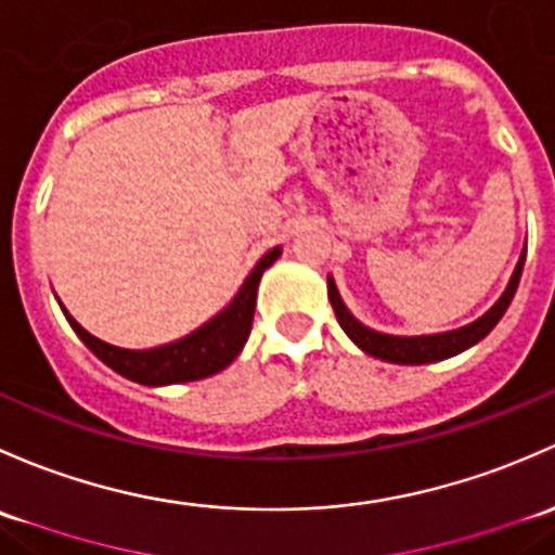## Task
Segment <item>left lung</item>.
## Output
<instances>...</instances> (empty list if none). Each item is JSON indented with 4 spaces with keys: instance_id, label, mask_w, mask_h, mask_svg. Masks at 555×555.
I'll return each mask as SVG.
<instances>
[{
    "instance_id": "8db88e82",
    "label": "left lung",
    "mask_w": 555,
    "mask_h": 555,
    "mask_svg": "<svg viewBox=\"0 0 555 555\" xmlns=\"http://www.w3.org/2000/svg\"><path fill=\"white\" fill-rule=\"evenodd\" d=\"M524 259H527V245H524L521 259H518L516 270H513L511 280H507L502 296L489 307L487 312H483L481 318L462 325V328L441 331V334L398 336V334H385V331L369 328V325L361 323V320L347 310V305L341 301L339 288H336L334 278L331 275H328V299L336 312V320H339V325L345 328V334L361 347L365 356L379 358V361H387V363H398V365H422V363L447 361V358H454L460 356V352L470 350L473 345H478V341H481L483 336L500 323V318L505 315L513 296H516L518 280H521V272H524Z\"/></svg>"
}]
</instances>
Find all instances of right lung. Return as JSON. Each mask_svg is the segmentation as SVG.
Returning a JSON list of instances; mask_svg holds the SVG:
<instances>
[{
    "label": "right lung",
    "mask_w": 555,
    "mask_h": 555,
    "mask_svg": "<svg viewBox=\"0 0 555 555\" xmlns=\"http://www.w3.org/2000/svg\"><path fill=\"white\" fill-rule=\"evenodd\" d=\"M280 254H283V248L275 245V248L267 250L256 261L254 270L248 272V278L243 280V285H240L237 294L232 296V301L224 310L216 312L210 320H205L192 334L168 341V345L150 347V350H125V347H114L108 341H101L99 336L85 331L77 320L68 315V310L61 301L59 305L64 310L68 325L74 328V334L85 341V347L99 361H104L108 369L125 376V379L139 382V385L146 387L197 382L224 371L240 356V350L248 341L250 323H254L259 280L264 275L267 267H272L280 259Z\"/></svg>",
    "instance_id": "1"
}]
</instances>
